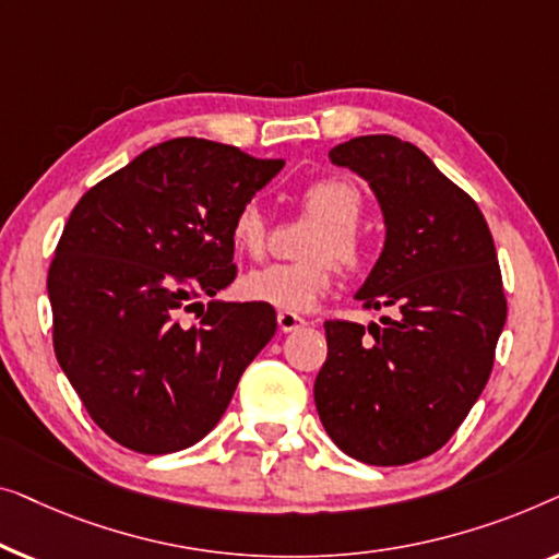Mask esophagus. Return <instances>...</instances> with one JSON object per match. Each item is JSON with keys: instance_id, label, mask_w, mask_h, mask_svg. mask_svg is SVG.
I'll return each mask as SVG.
<instances>
[{"instance_id": "esophagus-1", "label": "esophagus", "mask_w": 559, "mask_h": 559, "mask_svg": "<svg viewBox=\"0 0 559 559\" xmlns=\"http://www.w3.org/2000/svg\"><path fill=\"white\" fill-rule=\"evenodd\" d=\"M278 329L281 332H298V329L306 326V319L298 317V313H290V311H278Z\"/></svg>"}]
</instances>
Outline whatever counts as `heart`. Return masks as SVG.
<instances>
[{
    "label": "heart",
    "mask_w": 559,
    "mask_h": 559,
    "mask_svg": "<svg viewBox=\"0 0 559 559\" xmlns=\"http://www.w3.org/2000/svg\"><path fill=\"white\" fill-rule=\"evenodd\" d=\"M298 200L319 219L301 250L306 261L265 265L240 281L242 298L290 313L311 311L329 294L336 278L334 263L344 273H357L369 261L367 240L357 225L365 212V194L357 182L342 175L311 179ZM269 238L271 227L263 210L255 202L242 204L230 219L233 248L248 258H263Z\"/></svg>",
    "instance_id": "obj_1"
}]
</instances>
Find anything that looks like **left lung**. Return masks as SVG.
I'll return each instance as SVG.
<instances>
[{"mask_svg": "<svg viewBox=\"0 0 559 559\" xmlns=\"http://www.w3.org/2000/svg\"><path fill=\"white\" fill-rule=\"evenodd\" d=\"M329 159L380 200L388 238L357 298L395 317L326 321L313 400L344 453L405 466L451 440L489 380L507 321L497 248L478 204L411 141L369 133Z\"/></svg>", "mask_w": 559, "mask_h": 559, "instance_id": "1", "label": "left lung"}]
</instances>
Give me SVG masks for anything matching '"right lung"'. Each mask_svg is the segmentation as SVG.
Wrapping results in <instances>:
<instances>
[{
    "label": "right lung",
    "mask_w": 559,
    "mask_h": 559,
    "mask_svg": "<svg viewBox=\"0 0 559 559\" xmlns=\"http://www.w3.org/2000/svg\"><path fill=\"white\" fill-rule=\"evenodd\" d=\"M283 169L238 146L171 139L100 179L47 271L52 347L93 423L162 455L210 433L276 334L265 304H200L238 276L230 219ZM194 310L198 325L179 316Z\"/></svg>",
    "instance_id": "add662e5"
}]
</instances>
